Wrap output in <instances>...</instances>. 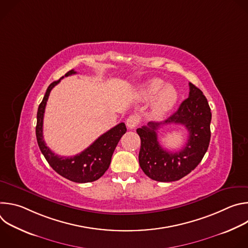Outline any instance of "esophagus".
Wrapping results in <instances>:
<instances>
[{
  "mask_svg": "<svg viewBox=\"0 0 248 248\" xmlns=\"http://www.w3.org/2000/svg\"><path fill=\"white\" fill-rule=\"evenodd\" d=\"M125 124H126V126H127L128 128L132 129V128L136 127L137 124H139V119H138V117H136V116H130V117L127 118Z\"/></svg>",
  "mask_w": 248,
  "mask_h": 248,
  "instance_id": "34e87169",
  "label": "esophagus"
}]
</instances>
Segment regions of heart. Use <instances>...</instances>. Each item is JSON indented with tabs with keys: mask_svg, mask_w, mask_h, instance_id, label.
<instances>
[{
	"mask_svg": "<svg viewBox=\"0 0 248 248\" xmlns=\"http://www.w3.org/2000/svg\"><path fill=\"white\" fill-rule=\"evenodd\" d=\"M162 79L153 78L146 82L139 90V98L143 101H152V113L155 116H164L169 113L179 98L176 89L166 84Z\"/></svg>",
	"mask_w": 248,
	"mask_h": 248,
	"instance_id": "b5f03b06",
	"label": "heart"
}]
</instances>
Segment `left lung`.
Returning a JSON list of instances; mask_svg holds the SVG:
<instances>
[{"label": "left lung", "instance_id": "left-lung-1", "mask_svg": "<svg viewBox=\"0 0 248 248\" xmlns=\"http://www.w3.org/2000/svg\"><path fill=\"white\" fill-rule=\"evenodd\" d=\"M211 109L203 92L189 83V95L175 113L162 123L149 122L136 129L140 136L139 165L144 173L157 182H174L193 170L203 159L211 138ZM185 125L189 131L185 147L178 153L165 151L158 144L156 130L165 124Z\"/></svg>", "mask_w": 248, "mask_h": 248}]
</instances>
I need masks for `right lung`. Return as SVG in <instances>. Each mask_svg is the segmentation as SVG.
Listing matches in <instances>:
<instances>
[{
  "mask_svg": "<svg viewBox=\"0 0 248 248\" xmlns=\"http://www.w3.org/2000/svg\"><path fill=\"white\" fill-rule=\"evenodd\" d=\"M76 74L77 72L72 69L67 72L64 77ZM62 78L52 82L49 85L45 96L38 107L36 124V138L38 146L49 165L55 171L63 176V178L79 184L91 183L100 179L105 171L109 169L113 153L120 139L125 133L126 127L124 123L119 124L99 136L89 147L76 156L62 157L55 154L46 145L43 139V119L50 92L61 81Z\"/></svg>",
  "mask_w": 248,
  "mask_h": 248,
  "instance_id": "right-lung-1",
  "label": "right lung"
}]
</instances>
